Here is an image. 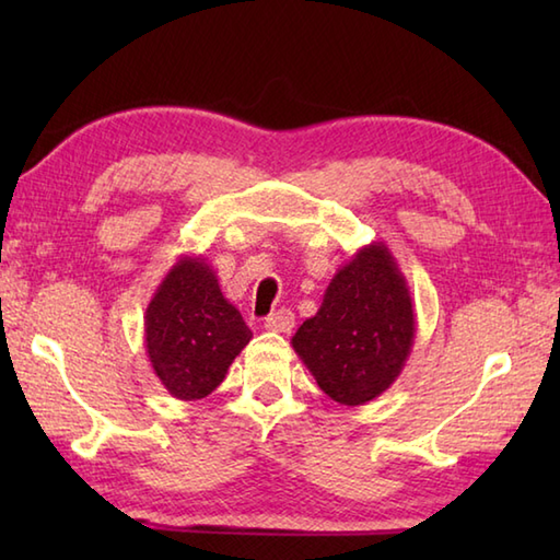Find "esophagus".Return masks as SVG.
Returning <instances> with one entry per match:
<instances>
[{
  "instance_id": "34e87169",
  "label": "esophagus",
  "mask_w": 560,
  "mask_h": 560,
  "mask_svg": "<svg viewBox=\"0 0 560 560\" xmlns=\"http://www.w3.org/2000/svg\"><path fill=\"white\" fill-rule=\"evenodd\" d=\"M295 325V317L291 311H277L265 319V327L269 331H291Z\"/></svg>"
}]
</instances>
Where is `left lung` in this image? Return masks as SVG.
Masks as SVG:
<instances>
[{"instance_id": "obj_1", "label": "left lung", "mask_w": 560, "mask_h": 560, "mask_svg": "<svg viewBox=\"0 0 560 560\" xmlns=\"http://www.w3.org/2000/svg\"><path fill=\"white\" fill-rule=\"evenodd\" d=\"M416 337L407 279L385 243L361 247L331 277L319 311L291 339L319 389L361 407L399 377Z\"/></svg>"}]
</instances>
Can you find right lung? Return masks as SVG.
I'll list each match as a JSON object with an SVG mask.
<instances>
[{"label":"right lung","instance_id":"add662e5","mask_svg":"<svg viewBox=\"0 0 560 560\" xmlns=\"http://www.w3.org/2000/svg\"><path fill=\"white\" fill-rule=\"evenodd\" d=\"M144 339L153 373L168 395L197 401L223 383L253 331L221 293L207 259L183 255L147 307Z\"/></svg>","mask_w":560,"mask_h":560}]
</instances>
